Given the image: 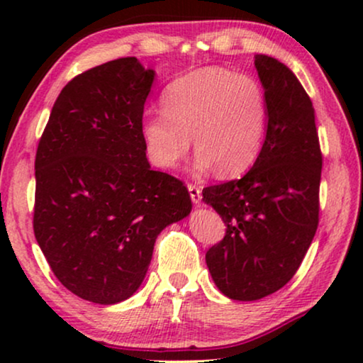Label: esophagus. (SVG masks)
<instances>
[{
  "label": "esophagus",
  "mask_w": 363,
  "mask_h": 363,
  "mask_svg": "<svg viewBox=\"0 0 363 363\" xmlns=\"http://www.w3.org/2000/svg\"><path fill=\"white\" fill-rule=\"evenodd\" d=\"M188 191H190L191 201L195 203V205H200V203H201V190H200V186L193 185V183H188Z\"/></svg>",
  "instance_id": "esophagus-1"
}]
</instances>
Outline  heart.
I'll return each instance as SVG.
<instances>
[{"instance_id":"obj_1","label":"heart","mask_w":363,"mask_h":363,"mask_svg":"<svg viewBox=\"0 0 363 363\" xmlns=\"http://www.w3.org/2000/svg\"><path fill=\"white\" fill-rule=\"evenodd\" d=\"M163 113L147 116L142 138L158 168H173L191 147L198 173L216 167L236 177L259 155L267 123V99L255 77L225 67H201L178 77L162 94Z\"/></svg>"}]
</instances>
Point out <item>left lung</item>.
<instances>
[{
    "mask_svg": "<svg viewBox=\"0 0 363 363\" xmlns=\"http://www.w3.org/2000/svg\"><path fill=\"white\" fill-rule=\"evenodd\" d=\"M267 128L255 165L240 180L203 188L226 235L206 252L218 289L235 301L279 291L299 269L319 225L322 153L314 107L294 72L256 54Z\"/></svg>",
    "mask_w": 363,
    "mask_h": 363,
    "instance_id": "1",
    "label": "left lung"
}]
</instances>
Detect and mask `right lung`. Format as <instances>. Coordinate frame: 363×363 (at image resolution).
Returning a JSON list of instances; mask_svg holds the SVG:
<instances>
[{
  "mask_svg": "<svg viewBox=\"0 0 363 363\" xmlns=\"http://www.w3.org/2000/svg\"><path fill=\"white\" fill-rule=\"evenodd\" d=\"M153 77L137 57L79 74L38 145L34 236L59 282L96 304L128 299L157 236L191 211L183 182L147 160L142 118Z\"/></svg>",
  "mask_w": 363,
  "mask_h": 363,
  "instance_id": "1",
  "label": "right lung"
}]
</instances>
